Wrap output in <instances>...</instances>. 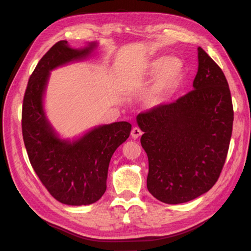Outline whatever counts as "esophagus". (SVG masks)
Returning a JSON list of instances; mask_svg holds the SVG:
<instances>
[{"mask_svg":"<svg viewBox=\"0 0 251 251\" xmlns=\"http://www.w3.org/2000/svg\"><path fill=\"white\" fill-rule=\"evenodd\" d=\"M142 134L143 131L141 130V128H138V127H134V128L131 129V137L134 139H137Z\"/></svg>","mask_w":251,"mask_h":251,"instance_id":"34e87169","label":"esophagus"}]
</instances>
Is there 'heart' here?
<instances>
[{
	"mask_svg": "<svg viewBox=\"0 0 251 251\" xmlns=\"http://www.w3.org/2000/svg\"><path fill=\"white\" fill-rule=\"evenodd\" d=\"M182 64L175 57H159L151 64V74H158L155 83L146 94V103L150 106H157L163 103L168 92L177 83L181 74Z\"/></svg>",
	"mask_w": 251,
	"mask_h": 251,
	"instance_id": "1",
	"label": "heart"
}]
</instances>
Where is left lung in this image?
Listing matches in <instances>:
<instances>
[{
  "instance_id": "left-lung-1",
  "label": "left lung",
  "mask_w": 251,
  "mask_h": 251,
  "mask_svg": "<svg viewBox=\"0 0 251 251\" xmlns=\"http://www.w3.org/2000/svg\"><path fill=\"white\" fill-rule=\"evenodd\" d=\"M194 90L137 115L148 157L147 189L165 203L207 193L223 171L230 144L233 108L222 69L198 48Z\"/></svg>"
}]
</instances>
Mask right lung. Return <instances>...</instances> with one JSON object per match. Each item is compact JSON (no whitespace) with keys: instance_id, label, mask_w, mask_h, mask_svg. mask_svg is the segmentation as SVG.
<instances>
[{"instance_id":"right-lung-1","label":"right lung","mask_w":251,"mask_h":251,"mask_svg":"<svg viewBox=\"0 0 251 251\" xmlns=\"http://www.w3.org/2000/svg\"><path fill=\"white\" fill-rule=\"evenodd\" d=\"M95 46L74 50L66 41L55 43L29 76L23 100L22 133L29 163L49 193L71 206L90 205L103 196L110 158L131 129L129 123L116 122L71 143L59 139L46 120L43 94L50 71L86 57Z\"/></svg>"}]
</instances>
